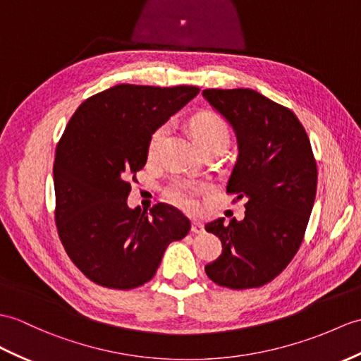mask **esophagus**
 Listing matches in <instances>:
<instances>
[{"label": "esophagus", "instance_id": "esophagus-1", "mask_svg": "<svg viewBox=\"0 0 361 361\" xmlns=\"http://www.w3.org/2000/svg\"><path fill=\"white\" fill-rule=\"evenodd\" d=\"M190 231L194 233H204V226L201 224L200 221H192V228Z\"/></svg>", "mask_w": 361, "mask_h": 361}]
</instances>
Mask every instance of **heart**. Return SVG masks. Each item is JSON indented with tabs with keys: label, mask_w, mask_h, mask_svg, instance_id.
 Segmentation results:
<instances>
[{
	"label": "heart",
	"mask_w": 361,
	"mask_h": 361,
	"mask_svg": "<svg viewBox=\"0 0 361 361\" xmlns=\"http://www.w3.org/2000/svg\"><path fill=\"white\" fill-rule=\"evenodd\" d=\"M190 130L194 133L200 147L212 145V142H216V141H224V142L229 141V132H228V128H226V124L221 121V118H219V116L211 112H201L195 115L194 118L190 120ZM166 135H167V126H161V128H158L152 133L147 146L149 157H155L158 152H160V149L166 140ZM195 195H197L195 186L186 181L175 183L173 186H171L169 190H167V198H169L172 203L184 209L194 207Z\"/></svg>",
	"instance_id": "1"
}]
</instances>
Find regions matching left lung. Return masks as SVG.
<instances>
[{
    "mask_svg": "<svg viewBox=\"0 0 361 361\" xmlns=\"http://www.w3.org/2000/svg\"><path fill=\"white\" fill-rule=\"evenodd\" d=\"M203 97L235 132L238 157L226 190L246 198L241 221L206 224L223 252L204 271L224 288H259L303 241L317 194L311 141L294 112L252 89H206Z\"/></svg>",
    "mask_w": 361,
    "mask_h": 361,
    "instance_id": "left-lung-1",
    "label": "left lung"
}]
</instances>
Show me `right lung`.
<instances>
[{"label": "right lung", "instance_id": "add662e5", "mask_svg": "<svg viewBox=\"0 0 361 361\" xmlns=\"http://www.w3.org/2000/svg\"><path fill=\"white\" fill-rule=\"evenodd\" d=\"M195 86L118 85L87 98L56 146L55 221L73 264L111 289H133L155 275L166 247L188 235L180 211L130 209L135 173L152 133L198 95Z\"/></svg>", "mask_w": 361, "mask_h": 361}]
</instances>
